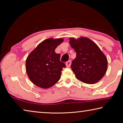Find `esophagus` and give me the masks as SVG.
Masks as SVG:
<instances>
[{"label":"esophagus","instance_id":"34e87169","mask_svg":"<svg viewBox=\"0 0 123 123\" xmlns=\"http://www.w3.org/2000/svg\"><path fill=\"white\" fill-rule=\"evenodd\" d=\"M66 65L67 67H70V65H71V61H68L66 63Z\"/></svg>","mask_w":123,"mask_h":123}]
</instances>
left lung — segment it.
Here are the masks:
<instances>
[{
    "label": "left lung",
    "mask_w": 123,
    "mask_h": 123,
    "mask_svg": "<svg viewBox=\"0 0 123 123\" xmlns=\"http://www.w3.org/2000/svg\"><path fill=\"white\" fill-rule=\"evenodd\" d=\"M76 53L71 68L78 80L87 84L97 83L107 71V57L94 42L87 37L69 38Z\"/></svg>",
    "instance_id": "obj_1"
}]
</instances>
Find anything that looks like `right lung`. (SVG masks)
<instances>
[{
	"label": "right lung",
	"instance_id": "right-lung-1",
	"mask_svg": "<svg viewBox=\"0 0 123 123\" xmlns=\"http://www.w3.org/2000/svg\"><path fill=\"white\" fill-rule=\"evenodd\" d=\"M63 39H45L28 55L26 71L33 84L42 88H48L60 80L65 64L60 61V55L55 53Z\"/></svg>",
	"mask_w": 123,
	"mask_h": 123
}]
</instances>
